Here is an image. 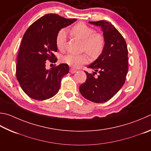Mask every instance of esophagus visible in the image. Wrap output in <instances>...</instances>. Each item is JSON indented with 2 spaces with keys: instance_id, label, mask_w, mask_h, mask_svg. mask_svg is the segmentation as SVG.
Returning <instances> with one entry per match:
<instances>
[{
  "instance_id": "obj_1",
  "label": "esophagus",
  "mask_w": 151,
  "mask_h": 151,
  "mask_svg": "<svg viewBox=\"0 0 151 151\" xmlns=\"http://www.w3.org/2000/svg\"><path fill=\"white\" fill-rule=\"evenodd\" d=\"M76 71H77V70H76V69H75V68H71L70 69V73H73H73H75Z\"/></svg>"
}]
</instances>
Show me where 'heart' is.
<instances>
[{"label":"heart","mask_w":151,"mask_h":151,"mask_svg":"<svg viewBox=\"0 0 151 151\" xmlns=\"http://www.w3.org/2000/svg\"><path fill=\"white\" fill-rule=\"evenodd\" d=\"M74 37L83 41V49L92 58H96L102 53L105 45V40L100 33L94 32V29L84 23H78L70 29ZM67 42V32L62 29L56 36V45L60 51H63ZM65 63L70 67L77 68L86 64L89 57L86 54L76 55L69 53L62 58Z\"/></svg>","instance_id":"b5f03b06"}]
</instances>
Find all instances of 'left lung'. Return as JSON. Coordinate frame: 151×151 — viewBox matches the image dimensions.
<instances>
[{"label": "left lung", "mask_w": 151, "mask_h": 151, "mask_svg": "<svg viewBox=\"0 0 151 151\" xmlns=\"http://www.w3.org/2000/svg\"><path fill=\"white\" fill-rule=\"evenodd\" d=\"M99 26L105 40L104 48L99 57L88 68L95 72L86 71V80L79 87L81 95L95 103H103L110 100L124 84L128 72V51L124 38L108 22H89ZM96 72L99 75L93 76Z\"/></svg>", "instance_id": "1"}]
</instances>
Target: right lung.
<instances>
[{
  "label": "right lung",
  "instance_id": "add662e5",
  "mask_svg": "<svg viewBox=\"0 0 151 151\" xmlns=\"http://www.w3.org/2000/svg\"><path fill=\"white\" fill-rule=\"evenodd\" d=\"M76 20L48 14L33 23L24 34L18 55L16 78L23 91L32 99L47 100L58 92L69 67L62 63L47 70L45 63L57 61L54 55L57 51V35Z\"/></svg>",
  "mask_w": 151,
  "mask_h": 151
}]
</instances>
